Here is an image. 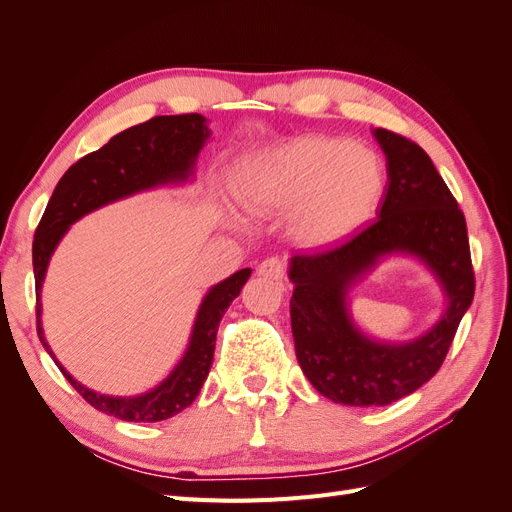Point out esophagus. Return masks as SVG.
<instances>
[{
  "instance_id": "obj_1",
  "label": "esophagus",
  "mask_w": 512,
  "mask_h": 512,
  "mask_svg": "<svg viewBox=\"0 0 512 512\" xmlns=\"http://www.w3.org/2000/svg\"><path fill=\"white\" fill-rule=\"evenodd\" d=\"M256 273L258 275H262V277H269V280H284V275H286V265H284V260L280 258V256H271V258H265L258 265V269H256Z\"/></svg>"
}]
</instances>
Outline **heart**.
Returning a JSON list of instances; mask_svg holds the SVG:
<instances>
[{"label":"heart","mask_w":512,"mask_h":512,"mask_svg":"<svg viewBox=\"0 0 512 512\" xmlns=\"http://www.w3.org/2000/svg\"><path fill=\"white\" fill-rule=\"evenodd\" d=\"M382 183L384 168L374 151L344 138H297L247 158L232 177V192L252 213L294 209V237L314 245L363 222Z\"/></svg>","instance_id":"obj_1"}]
</instances>
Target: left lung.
<instances>
[{
	"label": "left lung",
	"mask_w": 512,
	"mask_h": 512,
	"mask_svg": "<svg viewBox=\"0 0 512 512\" xmlns=\"http://www.w3.org/2000/svg\"><path fill=\"white\" fill-rule=\"evenodd\" d=\"M386 158L376 220L316 252L290 256V322L297 361L335 404L389 406L436 376L474 299L466 218L431 158L408 138L371 130ZM389 255L423 261L445 292L439 322L408 343H384L353 322L349 292Z\"/></svg>",
	"instance_id": "1"
}]
</instances>
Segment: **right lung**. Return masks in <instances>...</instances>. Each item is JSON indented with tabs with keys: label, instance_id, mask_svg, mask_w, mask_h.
<instances>
[{
	"label": "right lung",
	"instance_id": "add662e5",
	"mask_svg": "<svg viewBox=\"0 0 512 512\" xmlns=\"http://www.w3.org/2000/svg\"><path fill=\"white\" fill-rule=\"evenodd\" d=\"M209 138V121L198 113L153 117L119 132L102 149L87 153L85 158L66 170L55 185L36 228L32 254L36 277V327L40 342L87 404L104 414L121 418V421L158 423L192 404L209 376L218 324L228 305L239 297L243 284L250 280L252 269L232 273L207 290L198 305L190 342L179 363L153 389L130 397L91 391L79 380H74L70 371L57 361L42 329V284L46 269H49L59 241L66 237L70 226L85 218L87 213L147 190L192 181L198 153Z\"/></svg>",
	"mask_w": 512,
	"mask_h": 512
}]
</instances>
